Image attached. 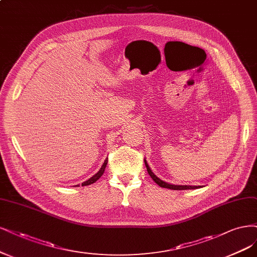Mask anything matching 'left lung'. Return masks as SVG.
<instances>
[{
  "label": "left lung",
  "mask_w": 257,
  "mask_h": 257,
  "mask_svg": "<svg viewBox=\"0 0 257 257\" xmlns=\"http://www.w3.org/2000/svg\"><path fill=\"white\" fill-rule=\"evenodd\" d=\"M145 165L147 167V170H148V173L150 174V176H151L152 180L158 185L161 186V187L163 188H168V189H172V190H187V189H197V188H201V186H191V185H173V184H170V183H167V182H164L163 180H161L159 178H157V176L153 173V171L151 170V168H150V166L148 165L146 158H145Z\"/></svg>",
  "instance_id": "1"
}]
</instances>
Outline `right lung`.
I'll return each instance as SVG.
<instances>
[{
  "instance_id": "add662e5",
  "label": "right lung",
  "mask_w": 257,
  "mask_h": 257,
  "mask_svg": "<svg viewBox=\"0 0 257 257\" xmlns=\"http://www.w3.org/2000/svg\"><path fill=\"white\" fill-rule=\"evenodd\" d=\"M107 161H108V158H106L105 161H104V163H103V165H102V167H101V169H100L98 172H96L94 175H92L89 180H87L86 182L82 183V186H88V185H91V184H93L94 182L98 181V180L101 178V176L103 175L104 171H105L106 165H107ZM75 186H79V185H75Z\"/></svg>"
}]
</instances>
